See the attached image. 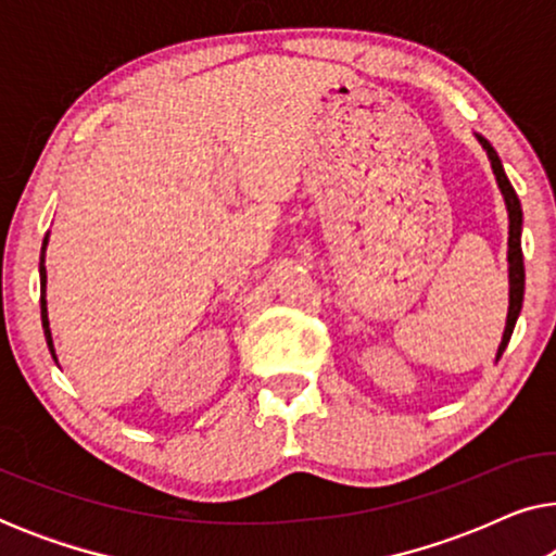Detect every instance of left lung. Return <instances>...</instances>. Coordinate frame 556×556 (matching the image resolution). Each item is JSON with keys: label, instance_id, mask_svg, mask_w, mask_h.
I'll return each instance as SVG.
<instances>
[{"label": "left lung", "instance_id": "obj_1", "mask_svg": "<svg viewBox=\"0 0 556 556\" xmlns=\"http://www.w3.org/2000/svg\"><path fill=\"white\" fill-rule=\"evenodd\" d=\"M476 139L491 159V169H493V174H496L498 189H501V194H504V202H506V210H508V316H506L504 337H501V344H498V352H496V362H498L501 354L506 352L508 339H511L516 318H519L521 303H523V253H521L523 215H521L519 197H516L511 181H508V177H506L504 164H501L496 149H493L491 143L483 139V136L476 134Z\"/></svg>", "mask_w": 556, "mask_h": 556}]
</instances>
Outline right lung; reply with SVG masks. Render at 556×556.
Here are the masks:
<instances>
[{
	"mask_svg": "<svg viewBox=\"0 0 556 556\" xmlns=\"http://www.w3.org/2000/svg\"><path fill=\"white\" fill-rule=\"evenodd\" d=\"M45 248H48V235H45V240H42V253H40V311H42V329H45V339H48V346H50L52 359L58 362V356H55V346H52L50 321H48V301H45V286H48V273H45Z\"/></svg>",
	"mask_w": 556,
	"mask_h": 556,
	"instance_id": "add662e5",
	"label": "right lung"
}]
</instances>
